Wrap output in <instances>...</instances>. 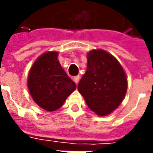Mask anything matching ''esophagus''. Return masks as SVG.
Listing matches in <instances>:
<instances>
[{
	"mask_svg": "<svg viewBox=\"0 0 153 153\" xmlns=\"http://www.w3.org/2000/svg\"><path fill=\"white\" fill-rule=\"evenodd\" d=\"M79 79H80L79 76H74L73 77V81L75 82H76V84H77V83H78Z\"/></svg>",
	"mask_w": 153,
	"mask_h": 153,
	"instance_id": "34e87169",
	"label": "esophagus"
}]
</instances>
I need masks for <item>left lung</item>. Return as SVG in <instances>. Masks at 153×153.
<instances>
[{
  "label": "left lung",
  "instance_id": "1",
  "mask_svg": "<svg viewBox=\"0 0 153 153\" xmlns=\"http://www.w3.org/2000/svg\"><path fill=\"white\" fill-rule=\"evenodd\" d=\"M77 88L93 111L105 116L113 111L125 96L126 75L113 56L100 49L92 50L88 53L87 71Z\"/></svg>",
  "mask_w": 153,
  "mask_h": 153
}]
</instances>
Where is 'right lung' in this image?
I'll list each match as a JSON object with an SVG mask.
<instances>
[{"label": "right lung", "instance_id": "add662e5", "mask_svg": "<svg viewBox=\"0 0 153 153\" xmlns=\"http://www.w3.org/2000/svg\"><path fill=\"white\" fill-rule=\"evenodd\" d=\"M28 88L35 102L48 111L60 108L76 89L58 60V53L48 52L34 63L28 77Z\"/></svg>", "mask_w": 153, "mask_h": 153}]
</instances>
